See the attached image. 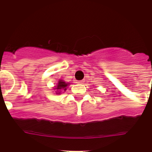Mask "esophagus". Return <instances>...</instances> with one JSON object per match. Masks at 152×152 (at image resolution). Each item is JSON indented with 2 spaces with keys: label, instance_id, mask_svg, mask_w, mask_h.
Segmentation results:
<instances>
[{
  "label": "esophagus",
  "instance_id": "esophagus-1",
  "mask_svg": "<svg viewBox=\"0 0 152 152\" xmlns=\"http://www.w3.org/2000/svg\"><path fill=\"white\" fill-rule=\"evenodd\" d=\"M77 83V84H83V83H84V80H78Z\"/></svg>",
  "mask_w": 152,
  "mask_h": 152
}]
</instances>
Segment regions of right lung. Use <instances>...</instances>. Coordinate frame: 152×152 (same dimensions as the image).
Segmentation results:
<instances>
[{
	"label": "right lung",
	"mask_w": 152,
	"mask_h": 152,
	"mask_svg": "<svg viewBox=\"0 0 152 152\" xmlns=\"http://www.w3.org/2000/svg\"><path fill=\"white\" fill-rule=\"evenodd\" d=\"M68 83H65L64 81H63L62 80H58V85L56 86V89L58 90V91H66L67 90V87L68 85ZM61 92H57L56 94H60Z\"/></svg>",
	"instance_id": "add662e5"
}]
</instances>
